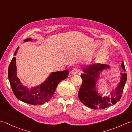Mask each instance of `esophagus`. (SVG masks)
Returning <instances> with one entry per match:
<instances>
[{"instance_id": "obj_1", "label": "esophagus", "mask_w": 132, "mask_h": 132, "mask_svg": "<svg viewBox=\"0 0 132 132\" xmlns=\"http://www.w3.org/2000/svg\"><path fill=\"white\" fill-rule=\"evenodd\" d=\"M79 71H80V69H79L78 68H74L72 69L71 73L72 75H74V74H77L78 72H79Z\"/></svg>"}]
</instances>
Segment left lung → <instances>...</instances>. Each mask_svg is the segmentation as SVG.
Wrapping results in <instances>:
<instances>
[{
	"mask_svg": "<svg viewBox=\"0 0 132 132\" xmlns=\"http://www.w3.org/2000/svg\"><path fill=\"white\" fill-rule=\"evenodd\" d=\"M121 68L125 71L124 62ZM107 64L95 63L87 65L83 69L81 74L83 82L78 92V97L83 104L93 109H104L112 104H115L121 99V94L127 82V74L121 73L120 82L116 89L111 92L110 96L103 97L96 90V84L100 78V74L103 70L109 69Z\"/></svg>",
	"mask_w": 132,
	"mask_h": 132,
	"instance_id": "8db88e82",
	"label": "left lung"
}]
</instances>
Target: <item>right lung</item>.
<instances>
[{
    "label": "right lung",
    "mask_w": 132,
    "mask_h": 132,
    "mask_svg": "<svg viewBox=\"0 0 132 132\" xmlns=\"http://www.w3.org/2000/svg\"><path fill=\"white\" fill-rule=\"evenodd\" d=\"M32 40V38H27L24 42ZM19 48V47L16 49L14 54L15 56L18 53ZM8 75L12 91L19 100L29 104L41 105L52 99L58 83L68 77L69 71L52 72L46 80L40 86L28 88L22 85L17 76L16 57H14L8 68Z\"/></svg>",
    "instance_id": "right-lung-1"
}]
</instances>
